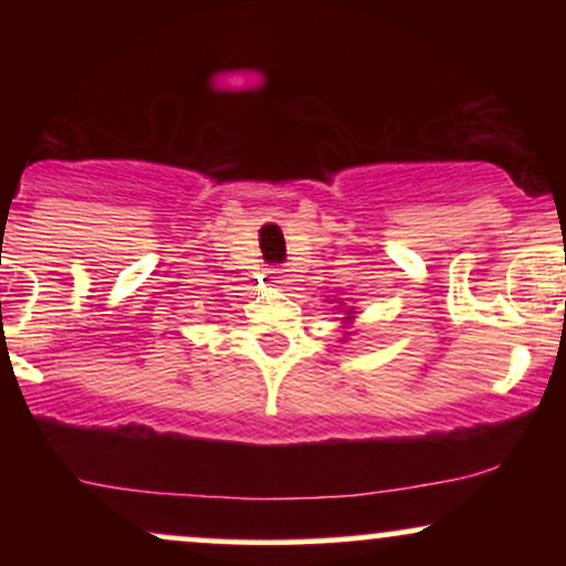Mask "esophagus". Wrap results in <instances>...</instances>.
<instances>
[{
	"mask_svg": "<svg viewBox=\"0 0 566 566\" xmlns=\"http://www.w3.org/2000/svg\"><path fill=\"white\" fill-rule=\"evenodd\" d=\"M265 274H269V282L274 284V287H282V284H287V282H290V279H287V271L279 269V265H274V269H269V271H265Z\"/></svg>",
	"mask_w": 566,
	"mask_h": 566,
	"instance_id": "esophagus-1",
	"label": "esophagus"
}]
</instances>
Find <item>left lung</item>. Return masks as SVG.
Instances as JSON below:
<instances>
[{
    "label": "left lung",
    "mask_w": 566,
    "mask_h": 566,
    "mask_svg": "<svg viewBox=\"0 0 566 566\" xmlns=\"http://www.w3.org/2000/svg\"><path fill=\"white\" fill-rule=\"evenodd\" d=\"M346 322H354V311H350V308L346 311Z\"/></svg>",
    "instance_id": "obj_1"
}]
</instances>
